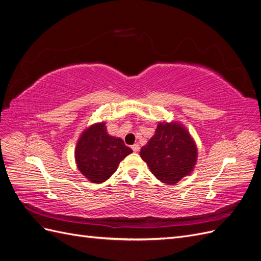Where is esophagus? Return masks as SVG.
I'll use <instances>...</instances> for the list:
<instances>
[{
	"instance_id": "obj_1",
	"label": "esophagus",
	"mask_w": 261,
	"mask_h": 261,
	"mask_svg": "<svg viewBox=\"0 0 261 261\" xmlns=\"http://www.w3.org/2000/svg\"><path fill=\"white\" fill-rule=\"evenodd\" d=\"M139 145L138 144H134L133 146H132V149H133V151H135V152H138L139 151Z\"/></svg>"
}]
</instances>
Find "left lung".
Segmentation results:
<instances>
[{
  "mask_svg": "<svg viewBox=\"0 0 261 261\" xmlns=\"http://www.w3.org/2000/svg\"><path fill=\"white\" fill-rule=\"evenodd\" d=\"M140 156L152 174L165 184H176L194 169L197 148L191 135L176 123H160Z\"/></svg>",
  "mask_w": 261,
  "mask_h": 261,
  "instance_id": "obj_1",
  "label": "left lung"
}]
</instances>
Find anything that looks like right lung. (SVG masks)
Returning <instances> with one entry per match:
<instances>
[{
  "mask_svg": "<svg viewBox=\"0 0 261 261\" xmlns=\"http://www.w3.org/2000/svg\"><path fill=\"white\" fill-rule=\"evenodd\" d=\"M132 152L121 138L109 135L106 123H99L83 133L76 146L75 158L78 169L87 178L93 183H102Z\"/></svg>",
  "mask_w": 261,
  "mask_h": 261,
  "instance_id": "obj_1",
  "label": "right lung"
}]
</instances>
